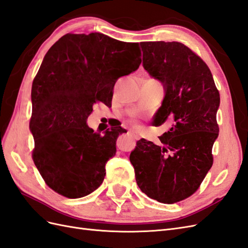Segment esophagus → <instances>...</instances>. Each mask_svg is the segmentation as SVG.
<instances>
[{"label": "esophagus", "instance_id": "obj_1", "mask_svg": "<svg viewBox=\"0 0 248 248\" xmlns=\"http://www.w3.org/2000/svg\"><path fill=\"white\" fill-rule=\"evenodd\" d=\"M129 135H130L133 139H134V140H138V139L140 138V137H139L138 134H136L135 132H129Z\"/></svg>", "mask_w": 248, "mask_h": 248}]
</instances>
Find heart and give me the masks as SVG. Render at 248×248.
<instances>
[{"label":"heart","instance_id":"1","mask_svg":"<svg viewBox=\"0 0 248 248\" xmlns=\"http://www.w3.org/2000/svg\"><path fill=\"white\" fill-rule=\"evenodd\" d=\"M132 124H133V125H135V126H136V125H137V124H136V122H134V120H133V122H132Z\"/></svg>","mask_w":248,"mask_h":248}]
</instances>
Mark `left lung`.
Masks as SVG:
<instances>
[{
    "label": "left lung",
    "instance_id": "obj_1",
    "mask_svg": "<svg viewBox=\"0 0 248 248\" xmlns=\"http://www.w3.org/2000/svg\"><path fill=\"white\" fill-rule=\"evenodd\" d=\"M140 46L143 68L166 90L153 124L169 119L172 125L158 137L159 145L138 140L130 161L141 192L173 204L196 193L213 166L220 94L205 62L185 44L142 42Z\"/></svg>",
    "mask_w": 248,
    "mask_h": 248
}]
</instances>
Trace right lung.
<instances>
[{"mask_svg": "<svg viewBox=\"0 0 248 248\" xmlns=\"http://www.w3.org/2000/svg\"><path fill=\"white\" fill-rule=\"evenodd\" d=\"M138 43L103 33H67L48 50L31 89L32 159L46 185L70 199L94 192L116 153L120 125L94 133L86 122L96 104L110 107L115 82L138 69Z\"/></svg>", "mask_w": 248, "mask_h": 248, "instance_id": "right-lung-1", "label": "right lung"}]
</instances>
